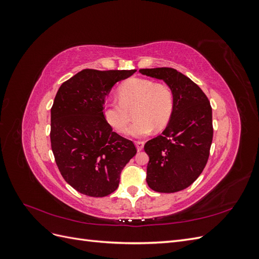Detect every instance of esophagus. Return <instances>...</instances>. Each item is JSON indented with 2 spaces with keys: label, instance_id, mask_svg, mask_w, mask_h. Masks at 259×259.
I'll return each mask as SVG.
<instances>
[{
  "label": "esophagus",
  "instance_id": "1",
  "mask_svg": "<svg viewBox=\"0 0 259 259\" xmlns=\"http://www.w3.org/2000/svg\"><path fill=\"white\" fill-rule=\"evenodd\" d=\"M135 145H136L137 150H138V151H142L143 149H144V145H145V143H144V142H136V143H135Z\"/></svg>",
  "mask_w": 259,
  "mask_h": 259
}]
</instances>
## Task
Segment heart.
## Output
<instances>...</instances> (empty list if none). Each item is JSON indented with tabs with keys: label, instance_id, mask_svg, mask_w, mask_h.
I'll return each instance as SVG.
<instances>
[{
	"label": "heart",
	"instance_id": "1",
	"mask_svg": "<svg viewBox=\"0 0 259 259\" xmlns=\"http://www.w3.org/2000/svg\"><path fill=\"white\" fill-rule=\"evenodd\" d=\"M119 99H109L104 105L105 119L119 133L126 132L134 111L136 120L128 134L144 137L153 127L161 131L166 126L174 110V93L168 85L134 77L119 89Z\"/></svg>",
	"mask_w": 259,
	"mask_h": 259
}]
</instances>
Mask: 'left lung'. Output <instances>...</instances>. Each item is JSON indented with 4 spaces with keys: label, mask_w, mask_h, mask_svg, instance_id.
I'll return each instance as SVG.
<instances>
[{
    "label": "left lung",
    "mask_w": 259,
    "mask_h": 259,
    "mask_svg": "<svg viewBox=\"0 0 259 259\" xmlns=\"http://www.w3.org/2000/svg\"><path fill=\"white\" fill-rule=\"evenodd\" d=\"M139 73L163 80L174 93V110L166 128L145 144L147 184L162 193L184 190L208 160L213 140L210 104L199 86L176 69H140Z\"/></svg>",
    "instance_id": "left-lung-1"
}]
</instances>
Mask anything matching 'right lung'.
Masks as SVG:
<instances>
[{"label": "right lung", "instance_id": "obj_1", "mask_svg": "<svg viewBox=\"0 0 259 259\" xmlns=\"http://www.w3.org/2000/svg\"><path fill=\"white\" fill-rule=\"evenodd\" d=\"M136 70L84 69L61 84L51 109V144L61 176L76 191L101 198L119 187L123 167L137 152L104 115L113 85Z\"/></svg>", "mask_w": 259, "mask_h": 259}]
</instances>
